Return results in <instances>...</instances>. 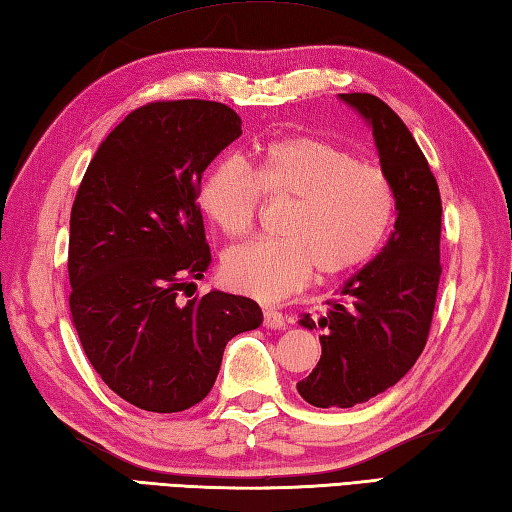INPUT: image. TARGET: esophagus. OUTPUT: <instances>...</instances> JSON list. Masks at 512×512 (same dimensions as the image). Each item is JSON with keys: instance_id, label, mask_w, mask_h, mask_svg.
<instances>
[{"instance_id": "1", "label": "esophagus", "mask_w": 512, "mask_h": 512, "mask_svg": "<svg viewBox=\"0 0 512 512\" xmlns=\"http://www.w3.org/2000/svg\"><path fill=\"white\" fill-rule=\"evenodd\" d=\"M264 326L266 328H284L286 326V319L284 315L279 313V310H264Z\"/></svg>"}]
</instances>
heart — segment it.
Instances as JSON below:
<instances>
[{
	"label": "heart",
	"mask_w": 512,
	"mask_h": 512,
	"mask_svg": "<svg viewBox=\"0 0 512 512\" xmlns=\"http://www.w3.org/2000/svg\"><path fill=\"white\" fill-rule=\"evenodd\" d=\"M262 195L290 199L282 239L230 248L224 282L239 293L277 302L313 273L335 277L368 262L393 222L395 193L382 168L357 162L319 137H286L250 155L224 159L199 188V206L224 235L242 237L255 224Z\"/></svg>",
	"instance_id": "heart-1"
}]
</instances>
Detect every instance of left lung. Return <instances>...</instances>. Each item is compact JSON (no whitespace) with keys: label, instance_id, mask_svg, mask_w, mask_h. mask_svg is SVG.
I'll return each instance as SVG.
<instances>
[{"label":"left lung","instance_id":"obj_1","mask_svg":"<svg viewBox=\"0 0 512 512\" xmlns=\"http://www.w3.org/2000/svg\"><path fill=\"white\" fill-rule=\"evenodd\" d=\"M373 128L379 164L393 184L395 230L373 262L348 279L324 317L322 357L297 390L310 406L353 408L402 379L426 346L442 277V197L415 137L397 113L368 93L339 95Z\"/></svg>","mask_w":512,"mask_h":512}]
</instances>
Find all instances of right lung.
Masks as SVG:
<instances>
[{
    "instance_id": "1",
    "label": "right lung",
    "mask_w": 512,
    "mask_h": 512,
    "mask_svg": "<svg viewBox=\"0 0 512 512\" xmlns=\"http://www.w3.org/2000/svg\"><path fill=\"white\" fill-rule=\"evenodd\" d=\"M239 135L242 119L226 104H146L99 144L70 210L79 342L104 384L150 413L202 402L226 344L264 319L253 299L222 290L177 299L210 266L202 175Z\"/></svg>"
}]
</instances>
